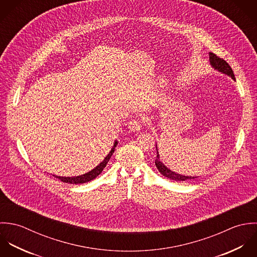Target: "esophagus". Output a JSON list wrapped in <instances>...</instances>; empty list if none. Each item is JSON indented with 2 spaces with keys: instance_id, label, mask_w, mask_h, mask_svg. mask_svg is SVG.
<instances>
[{
  "instance_id": "obj_1",
  "label": "esophagus",
  "mask_w": 257,
  "mask_h": 257,
  "mask_svg": "<svg viewBox=\"0 0 257 257\" xmlns=\"http://www.w3.org/2000/svg\"><path fill=\"white\" fill-rule=\"evenodd\" d=\"M128 127L131 131H140L142 128V124L139 119H132L131 121H129Z\"/></svg>"
}]
</instances>
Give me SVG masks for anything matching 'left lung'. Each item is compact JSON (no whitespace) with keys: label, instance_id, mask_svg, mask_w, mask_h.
I'll return each mask as SVG.
<instances>
[{"label":"left lung","instance_id":"left-lung-1","mask_svg":"<svg viewBox=\"0 0 257 257\" xmlns=\"http://www.w3.org/2000/svg\"><path fill=\"white\" fill-rule=\"evenodd\" d=\"M209 61H210V64L212 65L213 68L217 69L218 71H221L222 73L224 74H227L228 76H230L232 79H235L234 77V74H233V71L230 67V65L223 59V58H220L219 56H217L215 53L213 52H209ZM157 149V147H156ZM155 164H156V167L157 169L159 170V172L171 179V180H174L176 182H182V181H188V180H192V179H195L194 177H187V176H182V175H179V174H176L174 172H172L171 170H169L161 161H160V157L158 154V151H157V157H156V160H155Z\"/></svg>","mask_w":257,"mask_h":257}]
</instances>
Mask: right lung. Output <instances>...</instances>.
Returning a JSON list of instances; mask_svg holds the SVG:
<instances>
[{"label": "right lung", "mask_w": 257, "mask_h": 257, "mask_svg": "<svg viewBox=\"0 0 257 257\" xmlns=\"http://www.w3.org/2000/svg\"><path fill=\"white\" fill-rule=\"evenodd\" d=\"M116 145H117V142H115V144H114V146H113V148L111 149V151L109 152V154L107 155L106 157H105V159L103 160L102 162L95 168V169H93L92 171H90V172H88L87 174H84V175H82V176H78V177H58V176H54L55 178H57V179H59L61 182H63V183H68V184H75V185H77V184H83V183H87V182H90L91 180H94L99 174H101L102 173L103 169L106 167V165H107V163H108V161H109V159L111 158V156L112 154L114 153V150H115V147H116Z\"/></svg>", "instance_id": "1"}]
</instances>
